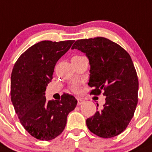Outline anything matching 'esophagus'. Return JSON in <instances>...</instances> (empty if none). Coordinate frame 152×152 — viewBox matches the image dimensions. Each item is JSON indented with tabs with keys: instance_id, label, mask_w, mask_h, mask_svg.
I'll list each match as a JSON object with an SVG mask.
<instances>
[{
	"instance_id": "esophagus-1",
	"label": "esophagus",
	"mask_w": 152,
	"mask_h": 152,
	"mask_svg": "<svg viewBox=\"0 0 152 152\" xmlns=\"http://www.w3.org/2000/svg\"><path fill=\"white\" fill-rule=\"evenodd\" d=\"M84 103V100H83L82 98H78L77 99V105H80Z\"/></svg>"
}]
</instances>
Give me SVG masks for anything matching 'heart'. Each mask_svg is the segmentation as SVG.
Listing matches in <instances>:
<instances>
[{
  "label": "heart",
  "instance_id": "heart-1",
  "mask_svg": "<svg viewBox=\"0 0 152 152\" xmlns=\"http://www.w3.org/2000/svg\"><path fill=\"white\" fill-rule=\"evenodd\" d=\"M80 57L81 56H74L73 58H78V57ZM71 90L73 92V93H79V91H80V88H79V86L75 84V85H73L71 87Z\"/></svg>",
  "mask_w": 152,
  "mask_h": 152
}]
</instances>
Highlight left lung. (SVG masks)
Returning a JSON list of instances; mask_svg holds the SVG:
<instances>
[{"mask_svg":"<svg viewBox=\"0 0 152 152\" xmlns=\"http://www.w3.org/2000/svg\"><path fill=\"white\" fill-rule=\"evenodd\" d=\"M72 49L86 54L90 64V95L105 97L103 108L87 119L92 133L103 138L116 136L127 128L138 104V79L130 55L103 37L77 40ZM97 104V106H98Z\"/></svg>","mask_w":152,"mask_h":152,"instance_id":"1","label":"left lung"}]
</instances>
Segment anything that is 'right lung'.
Listing matches in <instances>:
<instances>
[{
    "label": "right lung",
    "mask_w": 152,
    "mask_h": 152,
    "mask_svg": "<svg viewBox=\"0 0 152 152\" xmlns=\"http://www.w3.org/2000/svg\"><path fill=\"white\" fill-rule=\"evenodd\" d=\"M73 41L38 42L23 52L14 65L11 100L22 125L36 139L50 140L60 135L67 116L77 104L69 94L64 93L60 100L47 101L45 97L56 63Z\"/></svg>",
    "instance_id": "obj_1"
}]
</instances>
